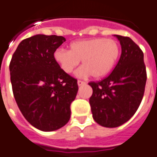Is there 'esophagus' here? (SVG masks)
I'll return each instance as SVG.
<instances>
[{
  "label": "esophagus",
  "instance_id": "34e87169",
  "mask_svg": "<svg viewBox=\"0 0 157 157\" xmlns=\"http://www.w3.org/2000/svg\"><path fill=\"white\" fill-rule=\"evenodd\" d=\"M85 84H86V83L83 81H80V80H79V81H77V85H78L79 86H81V85H85Z\"/></svg>",
  "mask_w": 157,
  "mask_h": 157
}]
</instances>
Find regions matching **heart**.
I'll list each match as a JSON object with an SVG mask.
<instances>
[{"label": "heart", "mask_w": 157, "mask_h": 157, "mask_svg": "<svg viewBox=\"0 0 157 157\" xmlns=\"http://www.w3.org/2000/svg\"><path fill=\"white\" fill-rule=\"evenodd\" d=\"M121 47L114 39L96 37L76 40L69 44V51L56 50L54 60L65 73H72L82 61L76 72L78 76H91L95 79L104 77L111 72L119 58Z\"/></svg>", "instance_id": "1"}]
</instances>
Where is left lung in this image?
Wrapping results in <instances>:
<instances>
[{
  "instance_id": "8db88e82",
  "label": "left lung",
  "mask_w": 157,
  "mask_h": 157,
  "mask_svg": "<svg viewBox=\"0 0 157 157\" xmlns=\"http://www.w3.org/2000/svg\"><path fill=\"white\" fill-rule=\"evenodd\" d=\"M115 36L121 45L119 61L107 77L89 83L93 88L89 104L93 119L106 128L118 127L135 114L147 81L142 50L128 36Z\"/></svg>"
}]
</instances>
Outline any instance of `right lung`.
<instances>
[{
  "label": "right lung",
  "mask_w": 157,
  "mask_h": 157,
  "mask_svg": "<svg viewBox=\"0 0 157 157\" xmlns=\"http://www.w3.org/2000/svg\"><path fill=\"white\" fill-rule=\"evenodd\" d=\"M65 38L38 34L22 40L9 64L14 98L28 122L44 132L59 129L70 119L77 80L63 72L53 54Z\"/></svg>",
  "instance_id": "1"
}]
</instances>
